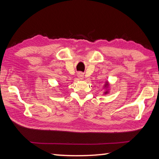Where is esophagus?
Segmentation results:
<instances>
[{
    "mask_svg": "<svg viewBox=\"0 0 159 159\" xmlns=\"http://www.w3.org/2000/svg\"><path fill=\"white\" fill-rule=\"evenodd\" d=\"M78 77H79L80 79H82L83 78V74L81 73V72H79V73H78Z\"/></svg>",
    "mask_w": 159,
    "mask_h": 159,
    "instance_id": "esophagus-1",
    "label": "esophagus"
}]
</instances>
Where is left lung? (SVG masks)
Listing matches in <instances>:
<instances>
[{
  "mask_svg": "<svg viewBox=\"0 0 159 159\" xmlns=\"http://www.w3.org/2000/svg\"><path fill=\"white\" fill-rule=\"evenodd\" d=\"M107 85H108V83H107V84H105V87H108V86H107ZM107 93H108V92H107V91H106V92H104V93H105V94H107Z\"/></svg>",
  "mask_w": 159,
  "mask_h": 159,
  "instance_id": "1",
  "label": "left lung"
}]
</instances>
